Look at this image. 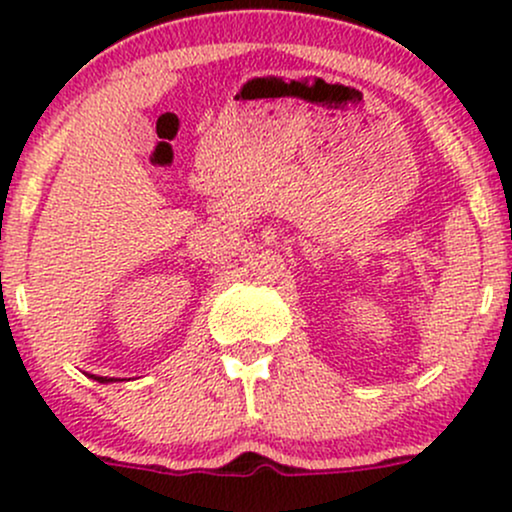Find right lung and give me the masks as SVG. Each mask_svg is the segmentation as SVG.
I'll return each instance as SVG.
<instances>
[{
  "instance_id": "1",
  "label": "right lung",
  "mask_w": 512,
  "mask_h": 512,
  "mask_svg": "<svg viewBox=\"0 0 512 512\" xmlns=\"http://www.w3.org/2000/svg\"><path fill=\"white\" fill-rule=\"evenodd\" d=\"M93 380H98V383H113L115 378H101V375H91Z\"/></svg>"
}]
</instances>
